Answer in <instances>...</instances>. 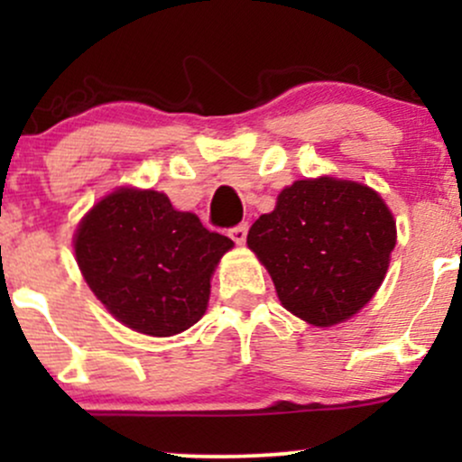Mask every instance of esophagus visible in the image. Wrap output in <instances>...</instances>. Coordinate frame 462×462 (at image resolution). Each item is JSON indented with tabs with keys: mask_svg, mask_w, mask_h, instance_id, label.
Returning a JSON list of instances; mask_svg holds the SVG:
<instances>
[{
	"mask_svg": "<svg viewBox=\"0 0 462 462\" xmlns=\"http://www.w3.org/2000/svg\"><path fill=\"white\" fill-rule=\"evenodd\" d=\"M230 238L236 243V245H243V243H245V238H247V224H241V226L232 227Z\"/></svg>",
	"mask_w": 462,
	"mask_h": 462,
	"instance_id": "esophagus-1",
	"label": "esophagus"
}]
</instances>
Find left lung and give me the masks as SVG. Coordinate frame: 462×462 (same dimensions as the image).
<instances>
[{
	"label": "left lung",
	"instance_id": "left-lung-1",
	"mask_svg": "<svg viewBox=\"0 0 462 462\" xmlns=\"http://www.w3.org/2000/svg\"><path fill=\"white\" fill-rule=\"evenodd\" d=\"M389 206L352 180H298L249 227L247 245L289 312L312 326L349 319L374 298L395 247Z\"/></svg>",
	"mask_w": 462,
	"mask_h": 462
}]
</instances>
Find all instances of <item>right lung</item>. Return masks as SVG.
Returning <instances> with one entry per match:
<instances>
[{"mask_svg": "<svg viewBox=\"0 0 462 462\" xmlns=\"http://www.w3.org/2000/svg\"><path fill=\"white\" fill-rule=\"evenodd\" d=\"M232 245L164 193L130 187L97 201L73 236L78 267L97 300L150 337H173L201 319L210 278Z\"/></svg>", "mask_w": 462, "mask_h": 462, "instance_id": "obj_1", "label": "right lung"}]
</instances>
